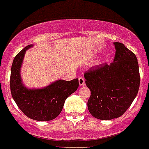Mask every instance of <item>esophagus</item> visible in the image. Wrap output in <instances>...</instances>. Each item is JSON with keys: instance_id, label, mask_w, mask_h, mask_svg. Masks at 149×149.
<instances>
[{"instance_id": "1", "label": "esophagus", "mask_w": 149, "mask_h": 149, "mask_svg": "<svg viewBox=\"0 0 149 149\" xmlns=\"http://www.w3.org/2000/svg\"><path fill=\"white\" fill-rule=\"evenodd\" d=\"M79 85L80 86H85V80H84V77H79Z\"/></svg>"}]
</instances>
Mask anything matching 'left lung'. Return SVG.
<instances>
[{"label": "left lung", "instance_id": "obj_1", "mask_svg": "<svg viewBox=\"0 0 149 149\" xmlns=\"http://www.w3.org/2000/svg\"><path fill=\"white\" fill-rule=\"evenodd\" d=\"M114 62L91 67L84 74L91 91L87 103L90 114L109 120L122 116L130 107L140 87L137 57L123 43L114 42Z\"/></svg>", "mask_w": 149, "mask_h": 149}]
</instances>
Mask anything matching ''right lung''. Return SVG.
Wrapping results in <instances>:
<instances>
[{
	"label": "right lung",
	"instance_id": "right-lung-1",
	"mask_svg": "<svg viewBox=\"0 0 149 149\" xmlns=\"http://www.w3.org/2000/svg\"><path fill=\"white\" fill-rule=\"evenodd\" d=\"M32 46H26L15 57L11 69V93L26 116L38 121L52 120L61 112L65 99L77 89L78 79L58 80L43 88H27L22 83L20 68L26 51Z\"/></svg>",
	"mask_w": 149,
	"mask_h": 149
}]
</instances>
